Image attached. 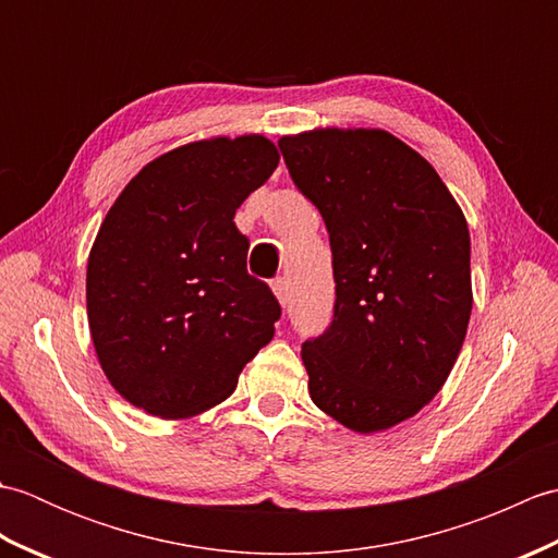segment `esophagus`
Listing matches in <instances>:
<instances>
[{"instance_id":"34e87169","label":"esophagus","mask_w":558,"mask_h":558,"mask_svg":"<svg viewBox=\"0 0 558 558\" xmlns=\"http://www.w3.org/2000/svg\"><path fill=\"white\" fill-rule=\"evenodd\" d=\"M270 288H272V292H276L278 302L282 306H288V302H290V282H288V278H276L270 282Z\"/></svg>"}]
</instances>
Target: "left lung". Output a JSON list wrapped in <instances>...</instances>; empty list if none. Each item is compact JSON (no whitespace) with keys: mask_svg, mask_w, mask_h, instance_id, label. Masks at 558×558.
I'll return each instance as SVG.
<instances>
[{"mask_svg":"<svg viewBox=\"0 0 558 558\" xmlns=\"http://www.w3.org/2000/svg\"><path fill=\"white\" fill-rule=\"evenodd\" d=\"M278 146L333 252V322L302 345L310 396L352 432L390 429L441 390L465 340V216L432 165L384 129H314Z\"/></svg>","mask_w":558,"mask_h":558,"instance_id":"1","label":"left lung"}]
</instances>
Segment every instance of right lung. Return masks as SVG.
I'll return each mask as SVG.
<instances>
[{"label": "right lung", "instance_id": "add662e5", "mask_svg": "<svg viewBox=\"0 0 558 558\" xmlns=\"http://www.w3.org/2000/svg\"><path fill=\"white\" fill-rule=\"evenodd\" d=\"M258 134L194 141L117 196L86 272L90 338L117 393L162 420L218 405L276 333L280 304L246 272L242 201L278 168Z\"/></svg>", "mask_w": 558, "mask_h": 558}]
</instances>
